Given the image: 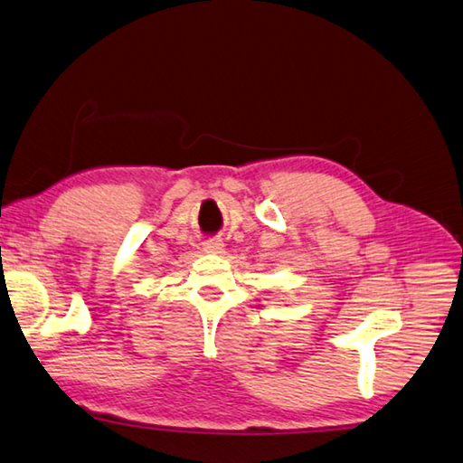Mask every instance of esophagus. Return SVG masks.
<instances>
[{"mask_svg": "<svg viewBox=\"0 0 463 463\" xmlns=\"http://www.w3.org/2000/svg\"><path fill=\"white\" fill-rule=\"evenodd\" d=\"M203 250L204 252H211V254H221L224 250V244L219 239H206L203 242Z\"/></svg>", "mask_w": 463, "mask_h": 463, "instance_id": "obj_1", "label": "esophagus"}]
</instances>
